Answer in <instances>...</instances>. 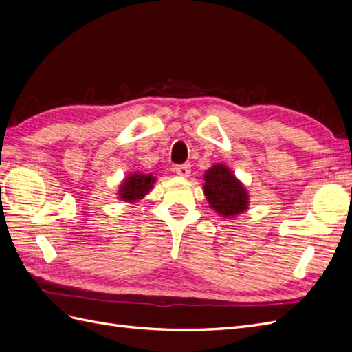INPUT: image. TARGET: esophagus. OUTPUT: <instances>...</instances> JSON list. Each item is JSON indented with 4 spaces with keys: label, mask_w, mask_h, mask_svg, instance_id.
Here are the masks:
<instances>
[{
    "label": "esophagus",
    "mask_w": 352,
    "mask_h": 352,
    "mask_svg": "<svg viewBox=\"0 0 352 352\" xmlns=\"http://www.w3.org/2000/svg\"><path fill=\"white\" fill-rule=\"evenodd\" d=\"M175 173H177L179 177H183V178L190 177V173H192L190 165H178V166H175Z\"/></svg>",
    "instance_id": "esophagus-1"
}]
</instances>
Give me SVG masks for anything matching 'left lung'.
I'll list each match as a JSON object with an SVG mask.
<instances>
[{
	"mask_svg": "<svg viewBox=\"0 0 352 352\" xmlns=\"http://www.w3.org/2000/svg\"><path fill=\"white\" fill-rule=\"evenodd\" d=\"M204 182L206 201L221 217L235 219L248 210L250 193L247 187L226 165H212L205 173Z\"/></svg>",
	"mask_w": 352,
	"mask_h": 352,
	"instance_id": "1",
	"label": "left lung"
}]
</instances>
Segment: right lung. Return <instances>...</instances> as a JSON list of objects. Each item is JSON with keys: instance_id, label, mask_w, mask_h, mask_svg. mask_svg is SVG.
<instances>
[{"instance_id": "right-lung-1", "label": "right lung", "mask_w": 352, "mask_h": 352, "mask_svg": "<svg viewBox=\"0 0 352 352\" xmlns=\"http://www.w3.org/2000/svg\"><path fill=\"white\" fill-rule=\"evenodd\" d=\"M156 183V177L151 174L142 173H132L126 178H123L122 184L119 186V199L128 204H133L141 201L144 196L148 195L153 188V184Z\"/></svg>"}]
</instances>
